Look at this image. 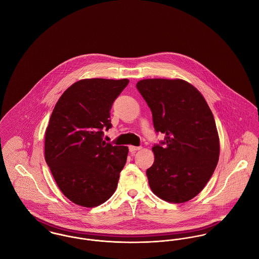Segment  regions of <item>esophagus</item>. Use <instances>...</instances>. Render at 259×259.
I'll return each instance as SVG.
<instances>
[{
    "label": "esophagus",
    "instance_id": "esophagus-1",
    "mask_svg": "<svg viewBox=\"0 0 259 259\" xmlns=\"http://www.w3.org/2000/svg\"><path fill=\"white\" fill-rule=\"evenodd\" d=\"M139 149H141V147H134V146H131L130 147V151L132 152V153H135L137 150H139Z\"/></svg>",
    "mask_w": 259,
    "mask_h": 259
}]
</instances>
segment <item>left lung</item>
Here are the masks:
<instances>
[{
  "instance_id": "8db88e82",
  "label": "left lung",
  "mask_w": 259,
  "mask_h": 259,
  "mask_svg": "<svg viewBox=\"0 0 259 259\" xmlns=\"http://www.w3.org/2000/svg\"><path fill=\"white\" fill-rule=\"evenodd\" d=\"M137 89L147 102L156 133L148 184L159 198L183 203L196 196L211 178L220 157L213 114L202 95L184 79L148 78Z\"/></svg>"
}]
</instances>
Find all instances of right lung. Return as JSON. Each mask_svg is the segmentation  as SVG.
Wrapping results in <instances>:
<instances>
[{
  "instance_id": "obj_1",
  "label": "right lung",
  "mask_w": 259,
  "mask_h": 259,
  "mask_svg": "<svg viewBox=\"0 0 259 259\" xmlns=\"http://www.w3.org/2000/svg\"><path fill=\"white\" fill-rule=\"evenodd\" d=\"M127 78H87L72 84L59 99L45 135V158L66 197L95 207L116 189L128 148L103 141L111 127L114 100Z\"/></svg>"
}]
</instances>
